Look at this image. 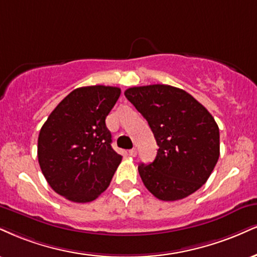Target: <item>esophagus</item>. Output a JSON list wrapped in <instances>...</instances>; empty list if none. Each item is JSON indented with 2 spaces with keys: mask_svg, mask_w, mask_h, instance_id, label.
<instances>
[{
  "mask_svg": "<svg viewBox=\"0 0 257 257\" xmlns=\"http://www.w3.org/2000/svg\"><path fill=\"white\" fill-rule=\"evenodd\" d=\"M129 154H131L132 157H135L138 154V150H137V148H132V150L129 151Z\"/></svg>",
  "mask_w": 257,
  "mask_h": 257,
  "instance_id": "obj_1",
  "label": "esophagus"
}]
</instances>
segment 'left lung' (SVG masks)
<instances>
[{
    "instance_id": "1",
    "label": "left lung",
    "mask_w": 257,
    "mask_h": 257,
    "mask_svg": "<svg viewBox=\"0 0 257 257\" xmlns=\"http://www.w3.org/2000/svg\"><path fill=\"white\" fill-rule=\"evenodd\" d=\"M124 95L146 118L159 146L153 163L138 168L145 187L163 201L195 193L211 176L220 154L213 116L193 95L174 86L131 87Z\"/></svg>"
}]
</instances>
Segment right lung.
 Instances as JSON below:
<instances>
[{"instance_id":"add662e5","label":"right lung","mask_w":257,"mask_h":257,"mask_svg":"<svg viewBox=\"0 0 257 257\" xmlns=\"http://www.w3.org/2000/svg\"><path fill=\"white\" fill-rule=\"evenodd\" d=\"M120 95L112 86L70 92L38 137V162L50 187L73 202H91L109 187L122 156L111 147L105 118Z\"/></svg>"}]
</instances>
